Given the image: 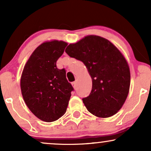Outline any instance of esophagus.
Masks as SVG:
<instances>
[{
  "instance_id": "obj_1",
  "label": "esophagus",
  "mask_w": 151,
  "mask_h": 151,
  "mask_svg": "<svg viewBox=\"0 0 151 151\" xmlns=\"http://www.w3.org/2000/svg\"><path fill=\"white\" fill-rule=\"evenodd\" d=\"M76 84H77V82H76V81H75V82H72V86H73V88H76Z\"/></svg>"
}]
</instances>
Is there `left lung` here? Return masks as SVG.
<instances>
[{
	"label": "left lung",
	"mask_w": 151,
	"mask_h": 151,
	"mask_svg": "<svg viewBox=\"0 0 151 151\" xmlns=\"http://www.w3.org/2000/svg\"><path fill=\"white\" fill-rule=\"evenodd\" d=\"M70 57L82 61L92 78L89 96L82 99L86 108L99 117L117 113L129 94V67L122 53L110 41L87 36L65 49Z\"/></svg>",
	"instance_id": "8db88e82"
}]
</instances>
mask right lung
Returning a JSON list of instances; mask_svg holds the SVG:
<instances>
[{
	"instance_id": "obj_1",
	"label": "right lung",
	"mask_w": 151,
	"mask_h": 151,
	"mask_svg": "<svg viewBox=\"0 0 151 151\" xmlns=\"http://www.w3.org/2000/svg\"><path fill=\"white\" fill-rule=\"evenodd\" d=\"M67 43L52 40L35 49L24 65L20 88L24 102L41 120L51 122L65 114L73 88L65 69L56 67Z\"/></svg>"
}]
</instances>
